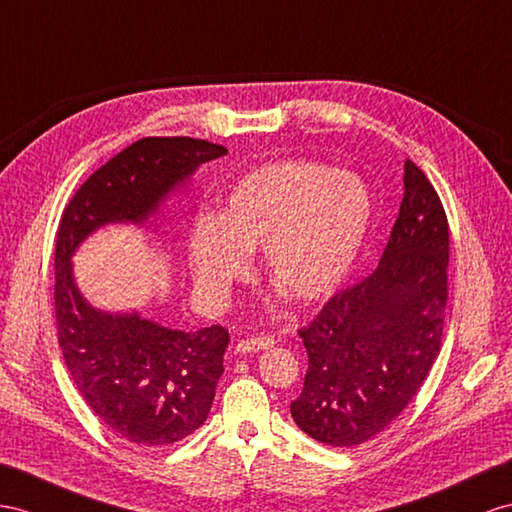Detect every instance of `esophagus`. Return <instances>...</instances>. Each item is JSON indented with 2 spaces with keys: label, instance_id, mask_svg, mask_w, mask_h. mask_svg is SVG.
<instances>
[{
  "label": "esophagus",
  "instance_id": "esophagus-1",
  "mask_svg": "<svg viewBox=\"0 0 512 512\" xmlns=\"http://www.w3.org/2000/svg\"><path fill=\"white\" fill-rule=\"evenodd\" d=\"M272 344H274L272 337H251V339H242V342L235 346V352H240V355H251V352L268 350Z\"/></svg>",
  "mask_w": 512,
  "mask_h": 512
}]
</instances>
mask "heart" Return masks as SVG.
<instances>
[{"mask_svg":"<svg viewBox=\"0 0 512 512\" xmlns=\"http://www.w3.org/2000/svg\"><path fill=\"white\" fill-rule=\"evenodd\" d=\"M372 216V194L357 175L313 162L264 166L235 183L220 214L194 216V281L209 303H225L251 274V253L264 251L274 285L300 303H318L355 270Z\"/></svg>","mask_w":512,"mask_h":512,"instance_id":"1","label":"heart"}]
</instances>
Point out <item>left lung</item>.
Here are the masks:
<instances>
[{
	"instance_id": "left-lung-1",
	"label": "left lung",
	"mask_w": 512,
	"mask_h": 512,
	"mask_svg": "<svg viewBox=\"0 0 512 512\" xmlns=\"http://www.w3.org/2000/svg\"><path fill=\"white\" fill-rule=\"evenodd\" d=\"M448 253L439 194L406 160L400 212L378 268L298 331L309 368L290 411L311 439L352 448L413 400L441 350Z\"/></svg>"
}]
</instances>
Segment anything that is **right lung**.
<instances>
[{
	"instance_id": "obj_1",
	"label": "right lung",
	"mask_w": 512,
	"mask_h": 512,
	"mask_svg": "<svg viewBox=\"0 0 512 512\" xmlns=\"http://www.w3.org/2000/svg\"><path fill=\"white\" fill-rule=\"evenodd\" d=\"M227 155L207 140L142 138L90 175L75 192L56 235V322L64 361L93 413L121 439L157 448L205 424L229 333L168 329L138 309L95 307L75 281L73 257L103 227L157 233L170 196L186 190L201 164Z\"/></svg>"
}]
</instances>
